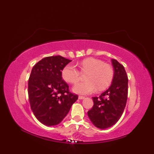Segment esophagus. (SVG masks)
<instances>
[{"instance_id": "34e87169", "label": "esophagus", "mask_w": 154, "mask_h": 154, "mask_svg": "<svg viewBox=\"0 0 154 154\" xmlns=\"http://www.w3.org/2000/svg\"><path fill=\"white\" fill-rule=\"evenodd\" d=\"M78 98H79V99H85V97H83V96H79V97H78Z\"/></svg>"}]
</instances>
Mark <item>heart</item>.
Here are the masks:
<instances>
[{
	"instance_id": "heart-1",
	"label": "heart",
	"mask_w": 154,
	"mask_h": 154,
	"mask_svg": "<svg viewBox=\"0 0 154 154\" xmlns=\"http://www.w3.org/2000/svg\"><path fill=\"white\" fill-rule=\"evenodd\" d=\"M79 70L68 64L61 71L63 79L69 84H77L81 79V73L85 74L83 83L73 87L75 93L87 94L106 89L112 83L114 71L112 65L94 57H87L78 63Z\"/></svg>"
}]
</instances>
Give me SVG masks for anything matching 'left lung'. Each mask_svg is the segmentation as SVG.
Returning a JSON list of instances; mask_svg holds the SVG:
<instances>
[{
	"mask_svg": "<svg viewBox=\"0 0 154 154\" xmlns=\"http://www.w3.org/2000/svg\"><path fill=\"white\" fill-rule=\"evenodd\" d=\"M114 78L110 87L97 97H93V106L88 116L96 127L105 129L118 122L124 112L128 97V76L124 67L112 60Z\"/></svg>",
	"mask_w": 154,
	"mask_h": 154,
	"instance_id": "obj_1",
	"label": "left lung"
}]
</instances>
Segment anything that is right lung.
Segmentation results:
<instances>
[{
    "label": "right lung",
    "mask_w": 154,
    "mask_h": 154,
    "mask_svg": "<svg viewBox=\"0 0 154 154\" xmlns=\"http://www.w3.org/2000/svg\"><path fill=\"white\" fill-rule=\"evenodd\" d=\"M71 61L61 55L50 56L32 68L28 79L29 101L34 116L44 125L60 124L78 99L61 77L62 69Z\"/></svg>",
    "instance_id": "right-lung-1"
}]
</instances>
